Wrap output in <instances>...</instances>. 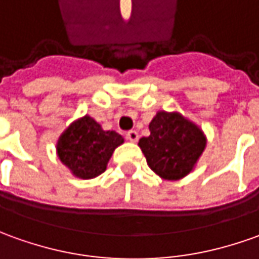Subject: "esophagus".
Wrapping results in <instances>:
<instances>
[{
    "mask_svg": "<svg viewBox=\"0 0 259 259\" xmlns=\"http://www.w3.org/2000/svg\"><path fill=\"white\" fill-rule=\"evenodd\" d=\"M126 139L132 142V143H136L137 140H139V133H137L136 130H129L127 133H126Z\"/></svg>",
    "mask_w": 259,
    "mask_h": 259,
    "instance_id": "obj_1",
    "label": "esophagus"
}]
</instances>
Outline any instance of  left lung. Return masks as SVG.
Here are the masks:
<instances>
[{
	"mask_svg": "<svg viewBox=\"0 0 259 259\" xmlns=\"http://www.w3.org/2000/svg\"><path fill=\"white\" fill-rule=\"evenodd\" d=\"M149 130L150 136L142 137L139 147L154 173L176 181L194 170L207 144V137L196 123L179 112L159 110Z\"/></svg>",
	"mask_w": 259,
	"mask_h": 259,
	"instance_id": "left-lung-1",
	"label": "left lung"
}]
</instances>
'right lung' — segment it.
Here are the masks:
<instances>
[{
  "label": "right lung",
  "instance_id": "1",
  "mask_svg": "<svg viewBox=\"0 0 259 259\" xmlns=\"http://www.w3.org/2000/svg\"><path fill=\"white\" fill-rule=\"evenodd\" d=\"M123 142L115 130H103L93 117L85 115L63 130L56 142V154L75 177L89 180L106 170L115 149Z\"/></svg>",
  "mask_w": 259,
  "mask_h": 259
}]
</instances>
